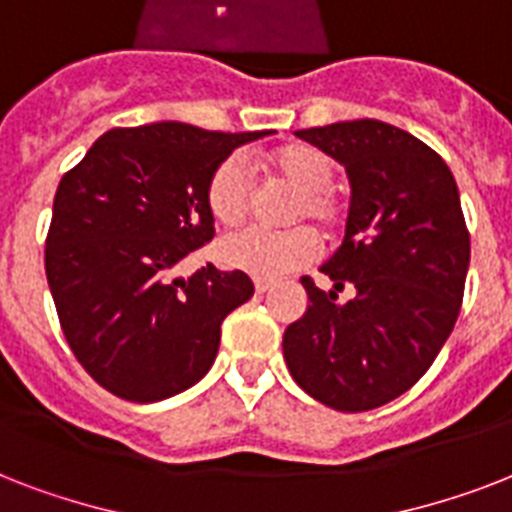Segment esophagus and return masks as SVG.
Segmentation results:
<instances>
[{
	"label": "esophagus",
	"instance_id": "34e87169",
	"mask_svg": "<svg viewBox=\"0 0 512 512\" xmlns=\"http://www.w3.org/2000/svg\"><path fill=\"white\" fill-rule=\"evenodd\" d=\"M273 284L268 279H255V292L257 295H263V292H268V289H271Z\"/></svg>",
	"mask_w": 512,
	"mask_h": 512
}]
</instances>
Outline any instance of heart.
Here are the masks:
<instances>
[{
  "label": "heart",
  "instance_id": "1",
  "mask_svg": "<svg viewBox=\"0 0 512 512\" xmlns=\"http://www.w3.org/2000/svg\"><path fill=\"white\" fill-rule=\"evenodd\" d=\"M268 167L276 175L297 188V199L292 204L289 220H305L311 217L316 223H335L340 215L335 196L329 191L332 185V162L313 146H284L268 156ZM252 177L247 164L239 156H228L217 164L207 183V207L223 228H239L252 212ZM319 255V239L311 228L297 225L287 231H249L233 233L220 241L217 257L220 263L236 271H247L252 276H281V273L297 271Z\"/></svg>",
  "mask_w": 512,
  "mask_h": 512
}]
</instances>
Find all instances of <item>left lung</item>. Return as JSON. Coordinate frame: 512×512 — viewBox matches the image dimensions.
Returning a JSON list of instances; mask_svg holds the SVG:
<instances>
[{"label": "left lung", "instance_id": "left-lung-1", "mask_svg": "<svg viewBox=\"0 0 512 512\" xmlns=\"http://www.w3.org/2000/svg\"><path fill=\"white\" fill-rule=\"evenodd\" d=\"M345 167V236L284 332L300 388L340 412H366L412 388L460 316L470 236L452 170L422 140L377 119L297 130ZM342 288L354 292L336 303Z\"/></svg>", "mask_w": 512, "mask_h": 512}]
</instances>
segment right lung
Segmentation results:
<instances>
[{"label":"right lung","instance_id":"1","mask_svg":"<svg viewBox=\"0 0 512 512\" xmlns=\"http://www.w3.org/2000/svg\"><path fill=\"white\" fill-rule=\"evenodd\" d=\"M260 132L183 122L100 135L66 172L52 204L44 271L79 364L114 396L154 404L209 372L220 324L247 303V273L175 265L215 236L209 175Z\"/></svg>","mask_w":512,"mask_h":512}]
</instances>
